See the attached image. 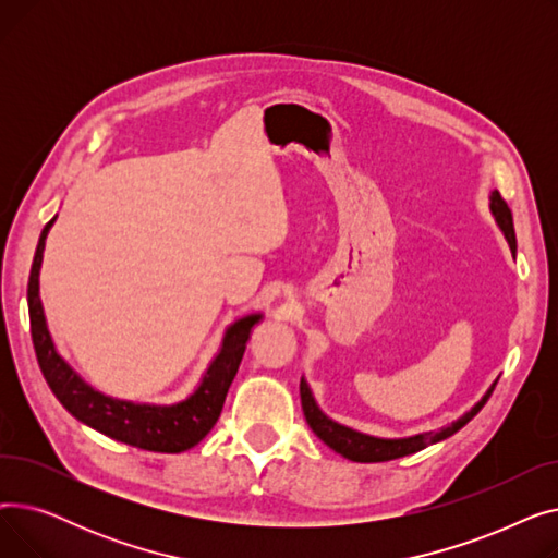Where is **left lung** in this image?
<instances>
[{
  "label": "left lung",
  "mask_w": 558,
  "mask_h": 558,
  "mask_svg": "<svg viewBox=\"0 0 558 558\" xmlns=\"http://www.w3.org/2000/svg\"><path fill=\"white\" fill-rule=\"evenodd\" d=\"M490 215L495 217V223L500 226V230L505 232V240L515 257V230H513V217L507 201L500 196V192L493 190L490 192ZM497 385L495 383L488 387V391L482 396L480 402H475L463 416H459L457 421H452L450 425L436 429V432H418L412 436H402V438H383V436H371L364 432H357L353 427H345L337 421H332L330 416H326L320 412V407L314 400V393L307 385V379L301 377V404H303V414L307 425L312 427V432L324 441L328 448H332L335 452H339L341 457L357 461V463H377V461H391V459H400L407 454L421 452L427 446H434L438 441H446L452 434H457L463 425L471 423L480 409L486 404V400L490 398L493 389Z\"/></svg>",
  "instance_id": "1"
}]
</instances>
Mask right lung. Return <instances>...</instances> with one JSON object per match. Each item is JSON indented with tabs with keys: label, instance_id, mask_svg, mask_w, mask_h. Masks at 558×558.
Listing matches in <instances>:
<instances>
[{
	"label": "right lung",
	"instance_id": "add662e5",
	"mask_svg": "<svg viewBox=\"0 0 558 558\" xmlns=\"http://www.w3.org/2000/svg\"><path fill=\"white\" fill-rule=\"evenodd\" d=\"M53 221L56 217L40 232L26 289L28 318H32V339L49 389L76 421L114 438V441L169 454L194 448L219 421L226 393L232 385L234 375H238L246 341L251 339L253 328L262 320V312L246 314L238 320H232L223 332L219 353L213 357L208 368H205L198 387L185 400L173 404H151L106 396L87 385L85 379L61 357L47 328V318L40 301V267L45 242Z\"/></svg>",
	"mask_w": 558,
	"mask_h": 558
}]
</instances>
